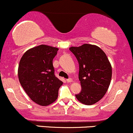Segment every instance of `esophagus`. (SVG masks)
<instances>
[{
    "label": "esophagus",
    "mask_w": 133,
    "mask_h": 133,
    "mask_svg": "<svg viewBox=\"0 0 133 133\" xmlns=\"http://www.w3.org/2000/svg\"><path fill=\"white\" fill-rule=\"evenodd\" d=\"M66 81L68 82H71L72 81V79L71 78H69L68 79H66Z\"/></svg>",
    "instance_id": "obj_1"
}]
</instances>
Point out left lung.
I'll return each instance as SVG.
<instances>
[{
	"label": "left lung",
	"mask_w": 133,
	"mask_h": 133,
	"mask_svg": "<svg viewBox=\"0 0 133 133\" xmlns=\"http://www.w3.org/2000/svg\"><path fill=\"white\" fill-rule=\"evenodd\" d=\"M69 50L79 63V79L81 91L76 95L79 101L86 105L98 102L106 94L112 77V68L106 54L94 45L85 44L71 47Z\"/></svg>",
	"instance_id": "left-lung-1"
}]
</instances>
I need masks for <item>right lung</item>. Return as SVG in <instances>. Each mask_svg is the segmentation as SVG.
I'll return each instance as SVG.
<instances>
[{
  "label": "right lung",
  "instance_id": "add662e5",
  "mask_svg": "<svg viewBox=\"0 0 133 133\" xmlns=\"http://www.w3.org/2000/svg\"><path fill=\"white\" fill-rule=\"evenodd\" d=\"M59 49L40 45L25 52L20 61L18 76L29 97L41 106L57 99L62 82L55 75L52 61Z\"/></svg>",
  "mask_w": 133,
  "mask_h": 133
}]
</instances>
